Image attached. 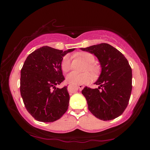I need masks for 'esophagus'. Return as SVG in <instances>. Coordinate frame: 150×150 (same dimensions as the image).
<instances>
[{
  "label": "esophagus",
  "instance_id": "obj_1",
  "mask_svg": "<svg viewBox=\"0 0 150 150\" xmlns=\"http://www.w3.org/2000/svg\"><path fill=\"white\" fill-rule=\"evenodd\" d=\"M78 87H79V89L80 91H81L83 88V87H84V86H83V85H78ZM68 91H73L72 87H71V85L68 86Z\"/></svg>",
  "mask_w": 150,
  "mask_h": 150
}]
</instances>
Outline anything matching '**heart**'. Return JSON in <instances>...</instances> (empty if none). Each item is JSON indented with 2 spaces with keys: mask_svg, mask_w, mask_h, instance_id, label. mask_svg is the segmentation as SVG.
I'll return each instance as SVG.
<instances>
[{
  "mask_svg": "<svg viewBox=\"0 0 150 150\" xmlns=\"http://www.w3.org/2000/svg\"><path fill=\"white\" fill-rule=\"evenodd\" d=\"M76 55L80 57L86 63V65L84 67V70L88 71L95 77L100 74L101 67L100 66L95 62V57L94 55L89 52H82L76 54ZM61 69L63 73H67L71 69L70 57L68 55H65L61 62ZM66 80L71 85H81L85 84L90 82L91 80V76L88 72H84L79 73L77 72H71L66 77Z\"/></svg>",
  "mask_w": 150,
  "mask_h": 150,
  "instance_id": "b5f03b06",
  "label": "heart"
}]
</instances>
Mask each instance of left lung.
Masks as SVG:
<instances>
[{
	"label": "left lung",
	"mask_w": 150,
	"mask_h": 150,
	"mask_svg": "<svg viewBox=\"0 0 150 150\" xmlns=\"http://www.w3.org/2000/svg\"><path fill=\"white\" fill-rule=\"evenodd\" d=\"M94 54L100 62L102 71L95 84L98 88L85 87L82 94L88 108L100 120H111L125 110L130 100L132 85V68L124 55L106 43L81 48Z\"/></svg>",
	"instance_id": "left-lung-1"
}]
</instances>
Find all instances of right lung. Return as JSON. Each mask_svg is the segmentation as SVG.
Segmentation results:
<instances>
[{
    "label": "right lung",
    "mask_w": 150,
    "mask_h": 150,
    "mask_svg": "<svg viewBox=\"0 0 150 150\" xmlns=\"http://www.w3.org/2000/svg\"><path fill=\"white\" fill-rule=\"evenodd\" d=\"M65 52L44 46L27 57L21 69L20 94L27 111L35 120L52 122L67 110L69 95L67 86H55L65 80L61 69Z\"/></svg>",
    "instance_id": "right-lung-1"
}]
</instances>
